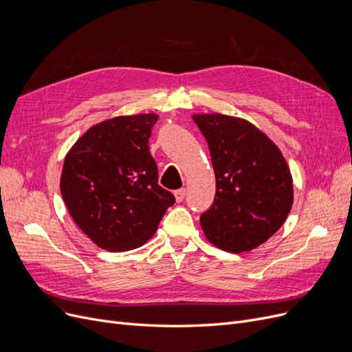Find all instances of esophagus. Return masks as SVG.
<instances>
[{"instance_id":"esophagus-1","label":"esophagus","mask_w":352,"mask_h":352,"mask_svg":"<svg viewBox=\"0 0 352 352\" xmlns=\"http://www.w3.org/2000/svg\"><path fill=\"white\" fill-rule=\"evenodd\" d=\"M185 195H186V189L182 188V189H177L175 190V197H176V202L180 204L183 202V199H185Z\"/></svg>"}]
</instances>
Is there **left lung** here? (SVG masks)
<instances>
[{
  "instance_id": "1",
  "label": "left lung",
  "mask_w": 352,
  "mask_h": 352,
  "mask_svg": "<svg viewBox=\"0 0 352 352\" xmlns=\"http://www.w3.org/2000/svg\"><path fill=\"white\" fill-rule=\"evenodd\" d=\"M216 176L212 206L200 216L210 243L232 254L266 242L287 221L294 202L292 176L280 150L239 117L195 114Z\"/></svg>"
}]
</instances>
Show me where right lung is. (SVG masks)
<instances>
[{
	"label": "right lung",
	"instance_id": "right-lung-1",
	"mask_svg": "<svg viewBox=\"0 0 352 352\" xmlns=\"http://www.w3.org/2000/svg\"><path fill=\"white\" fill-rule=\"evenodd\" d=\"M159 116H119L90 127L67 153L60 189L76 225L102 249L144 245L175 196L157 185L148 139Z\"/></svg>",
	"mask_w": 352,
	"mask_h": 352
}]
</instances>
